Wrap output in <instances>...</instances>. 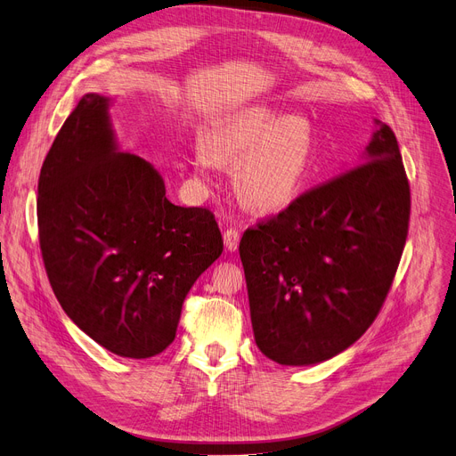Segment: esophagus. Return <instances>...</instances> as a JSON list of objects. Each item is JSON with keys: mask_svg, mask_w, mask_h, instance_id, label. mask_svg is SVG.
Listing matches in <instances>:
<instances>
[{"mask_svg": "<svg viewBox=\"0 0 456 456\" xmlns=\"http://www.w3.org/2000/svg\"><path fill=\"white\" fill-rule=\"evenodd\" d=\"M240 240H241V232L238 228H228L224 230V247L228 250H235L240 247Z\"/></svg>", "mask_w": 456, "mask_h": 456, "instance_id": "34e87169", "label": "esophagus"}]
</instances>
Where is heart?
<instances>
[{
	"label": "heart",
	"mask_w": 456,
	"mask_h": 456,
	"mask_svg": "<svg viewBox=\"0 0 456 456\" xmlns=\"http://www.w3.org/2000/svg\"><path fill=\"white\" fill-rule=\"evenodd\" d=\"M313 131L301 116H282L265 106H252L230 118L209 143V155L238 168L235 183L243 202L271 213L299 196L311 170ZM211 160L198 153L196 170L206 174Z\"/></svg>",
	"instance_id": "b5f03b06"
}]
</instances>
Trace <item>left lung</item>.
Segmentation results:
<instances>
[{
  "instance_id": "8db88e82",
  "label": "left lung",
  "mask_w": 456,
  "mask_h": 456,
  "mask_svg": "<svg viewBox=\"0 0 456 456\" xmlns=\"http://www.w3.org/2000/svg\"><path fill=\"white\" fill-rule=\"evenodd\" d=\"M367 153L243 233L254 340L279 365L331 359L386 303L408 238L410 183L389 125Z\"/></svg>"
}]
</instances>
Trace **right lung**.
<instances>
[{
	"instance_id": "1",
	"label": "right lung",
	"mask_w": 456,
	"mask_h": 456,
	"mask_svg": "<svg viewBox=\"0 0 456 456\" xmlns=\"http://www.w3.org/2000/svg\"><path fill=\"white\" fill-rule=\"evenodd\" d=\"M108 101L86 95L43 162V264L67 316L106 350L148 359L175 338L185 296L223 254L208 208H181L138 155L118 151Z\"/></svg>"
}]
</instances>
